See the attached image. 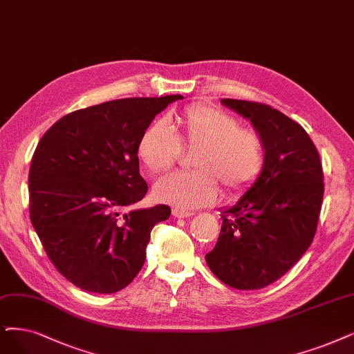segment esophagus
I'll use <instances>...</instances> for the list:
<instances>
[{
	"label": "esophagus",
	"instance_id": "34e87169",
	"mask_svg": "<svg viewBox=\"0 0 354 354\" xmlns=\"http://www.w3.org/2000/svg\"><path fill=\"white\" fill-rule=\"evenodd\" d=\"M193 214H190V212H186V210H181V209H173V216L177 218V219H185V218H189L192 216Z\"/></svg>",
	"mask_w": 354,
	"mask_h": 354
}]
</instances>
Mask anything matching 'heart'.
I'll return each mask as SVG.
<instances>
[{
	"mask_svg": "<svg viewBox=\"0 0 354 354\" xmlns=\"http://www.w3.org/2000/svg\"><path fill=\"white\" fill-rule=\"evenodd\" d=\"M181 148L197 149L189 173H173L157 181L153 194L177 209H196L216 201L219 185L230 194L248 189L264 167L260 133L239 128V122L218 107L192 104L153 122L139 136L136 155L151 174L168 171Z\"/></svg>",
	"mask_w": 354,
	"mask_h": 354,
	"instance_id": "1",
	"label": "heart"
}]
</instances>
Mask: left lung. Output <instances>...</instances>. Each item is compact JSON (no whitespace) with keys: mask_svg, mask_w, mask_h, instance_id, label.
I'll return each instance as SVG.
<instances>
[{"mask_svg":"<svg viewBox=\"0 0 354 354\" xmlns=\"http://www.w3.org/2000/svg\"><path fill=\"white\" fill-rule=\"evenodd\" d=\"M221 103L252 123L266 160L256 183L222 212L218 243L206 263L221 281L239 290L266 288L283 276L315 236L324 173L313 139L299 123L256 102Z\"/></svg>","mask_w":354,"mask_h":354,"instance_id":"1","label":"left lung"}]
</instances>
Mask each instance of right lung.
I'll return each mask as SVG.
<instances>
[{
  "mask_svg": "<svg viewBox=\"0 0 354 354\" xmlns=\"http://www.w3.org/2000/svg\"><path fill=\"white\" fill-rule=\"evenodd\" d=\"M180 94L75 110L41 136L29 171L30 221L49 260L82 290L115 293L140 272L153 225L171 209L123 212L144 199L136 145Z\"/></svg>",
  "mask_w": 354,
  "mask_h": 354,
  "instance_id": "obj_1",
  "label": "right lung"
}]
</instances>
